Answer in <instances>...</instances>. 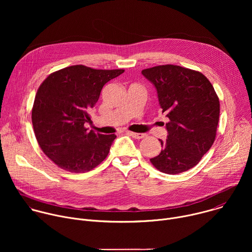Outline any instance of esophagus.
<instances>
[{
    "mask_svg": "<svg viewBox=\"0 0 252 252\" xmlns=\"http://www.w3.org/2000/svg\"><path fill=\"white\" fill-rule=\"evenodd\" d=\"M126 133L129 134L130 136L134 137L135 139H140V138L146 137V134H145V133H136V132H132V131H126Z\"/></svg>",
    "mask_w": 252,
    "mask_h": 252,
    "instance_id": "esophagus-1",
    "label": "esophagus"
}]
</instances>
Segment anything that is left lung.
<instances>
[{"label":"left lung","mask_w":252,"mask_h":252,"mask_svg":"<svg viewBox=\"0 0 252 252\" xmlns=\"http://www.w3.org/2000/svg\"><path fill=\"white\" fill-rule=\"evenodd\" d=\"M141 74L156 87L162 114L169 120L167 138L159 139L162 150L151 162L167 174L192 168L217 136L220 110L217 93L200 71L181 65H157Z\"/></svg>","instance_id":"1"}]
</instances>
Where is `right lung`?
I'll use <instances>...</instances> for the list:
<instances>
[{
  "label": "right lung",
  "instance_id": "1",
  "mask_svg": "<svg viewBox=\"0 0 252 252\" xmlns=\"http://www.w3.org/2000/svg\"><path fill=\"white\" fill-rule=\"evenodd\" d=\"M125 69H95L83 64L52 73L35 94L32 123L44 154L69 172H87L110 153L116 134L85 127L102 87Z\"/></svg>",
  "mask_w": 252,
  "mask_h": 252
}]
</instances>
